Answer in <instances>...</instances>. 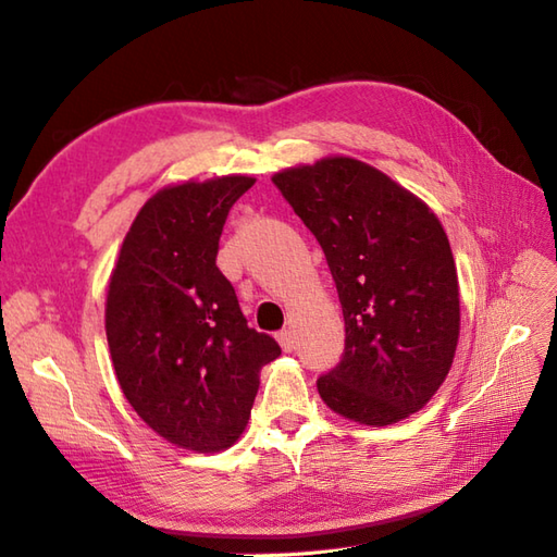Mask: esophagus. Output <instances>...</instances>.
I'll use <instances>...</instances> for the list:
<instances>
[{
    "instance_id": "esophagus-1",
    "label": "esophagus",
    "mask_w": 557,
    "mask_h": 557,
    "mask_svg": "<svg viewBox=\"0 0 557 557\" xmlns=\"http://www.w3.org/2000/svg\"><path fill=\"white\" fill-rule=\"evenodd\" d=\"M277 342H280V346H282V351H294V346H296V334H294V330H282V332H277Z\"/></svg>"
}]
</instances>
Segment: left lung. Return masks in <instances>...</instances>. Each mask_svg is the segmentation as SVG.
Instances as JSON below:
<instances>
[{"label":"left lung","instance_id":"left-lung-1","mask_svg":"<svg viewBox=\"0 0 557 557\" xmlns=\"http://www.w3.org/2000/svg\"><path fill=\"white\" fill-rule=\"evenodd\" d=\"M313 232L344 310V356L318 380L327 408L386 426L426 406L460 334L456 261L434 211L377 168L327 157L273 175Z\"/></svg>","mask_w":557,"mask_h":557}]
</instances>
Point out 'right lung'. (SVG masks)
Here are the masks:
<instances>
[{
	"label": "right lung",
	"instance_id": "1",
	"mask_svg": "<svg viewBox=\"0 0 557 557\" xmlns=\"http://www.w3.org/2000/svg\"><path fill=\"white\" fill-rule=\"evenodd\" d=\"M253 183L223 175L159 189L127 230L109 282L107 339L127 404L194 454L237 442L261 368L282 354L247 325L215 265L232 203Z\"/></svg>",
	"mask_w": 557,
	"mask_h": 557
}]
</instances>
